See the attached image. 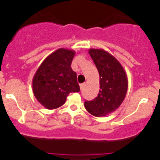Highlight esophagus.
<instances>
[{
    "mask_svg": "<svg viewBox=\"0 0 160 160\" xmlns=\"http://www.w3.org/2000/svg\"><path fill=\"white\" fill-rule=\"evenodd\" d=\"M85 86H86V84H85V83H82V84H80V89H82L83 88L85 87Z\"/></svg>",
    "mask_w": 160,
    "mask_h": 160,
    "instance_id": "esophagus-1",
    "label": "esophagus"
}]
</instances>
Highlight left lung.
<instances>
[{"label":"left lung","mask_w":160,"mask_h":160,"mask_svg":"<svg viewBox=\"0 0 160 160\" xmlns=\"http://www.w3.org/2000/svg\"><path fill=\"white\" fill-rule=\"evenodd\" d=\"M89 53L98 70L100 91L94 100L85 102V108L94 116H106L115 112L124 100L128 89L127 73L108 52L90 48Z\"/></svg>","instance_id":"obj_1"}]
</instances>
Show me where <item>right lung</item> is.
I'll list each match as a JSON object with an SVG mask.
<instances>
[{
	"label": "right lung",
	"mask_w": 160,
	"mask_h": 160,
	"mask_svg": "<svg viewBox=\"0 0 160 160\" xmlns=\"http://www.w3.org/2000/svg\"><path fill=\"white\" fill-rule=\"evenodd\" d=\"M75 52L59 48L44 60L32 81L34 97L47 109H56L65 103L70 92H79L77 74L71 69Z\"/></svg>",
	"instance_id": "obj_1"
}]
</instances>
